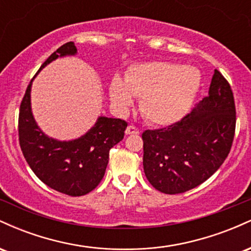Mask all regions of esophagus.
Segmentation results:
<instances>
[{
    "mask_svg": "<svg viewBox=\"0 0 251 251\" xmlns=\"http://www.w3.org/2000/svg\"><path fill=\"white\" fill-rule=\"evenodd\" d=\"M125 133L127 135H131V134H139L140 132H139V129L135 127L134 125H129V126H127V128H126Z\"/></svg>",
    "mask_w": 251,
    "mask_h": 251,
    "instance_id": "obj_1",
    "label": "esophagus"
}]
</instances>
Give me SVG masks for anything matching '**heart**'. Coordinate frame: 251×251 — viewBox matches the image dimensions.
Returning <instances> with one entry per match:
<instances>
[{
	"label": "heart",
	"instance_id": "heart-1",
	"mask_svg": "<svg viewBox=\"0 0 251 251\" xmlns=\"http://www.w3.org/2000/svg\"><path fill=\"white\" fill-rule=\"evenodd\" d=\"M201 74L190 66L149 62L132 68L126 81L114 76L109 94L114 105L127 108L132 98H142L140 112L157 125L171 124L186 113L200 88Z\"/></svg>",
	"mask_w": 251,
	"mask_h": 251
}]
</instances>
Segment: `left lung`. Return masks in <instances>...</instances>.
Here are the masks:
<instances>
[{
	"label": "left lung",
	"instance_id": "1",
	"mask_svg": "<svg viewBox=\"0 0 251 251\" xmlns=\"http://www.w3.org/2000/svg\"><path fill=\"white\" fill-rule=\"evenodd\" d=\"M235 127L234 94L215 70L209 96L197 107L172 125L143 132V165L150 184L176 195L204 183L229 154Z\"/></svg>",
	"mask_w": 251,
	"mask_h": 251
}]
</instances>
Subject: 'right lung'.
I'll list each match as a JSON object with an SVG mask.
<instances>
[{
    "mask_svg": "<svg viewBox=\"0 0 251 251\" xmlns=\"http://www.w3.org/2000/svg\"><path fill=\"white\" fill-rule=\"evenodd\" d=\"M76 47L67 42L57 48L42 63L45 66L59 56L74 55ZM28 85L20 105L19 140L28 165L40 180L61 194L77 197L99 185L108 164L109 150L122 142L127 123L122 119L99 117L86 134L70 142L47 137L34 120Z\"/></svg>",
    "mask_w": 251,
    "mask_h": 251,
    "instance_id": "add662e5",
    "label": "right lung"
}]
</instances>
